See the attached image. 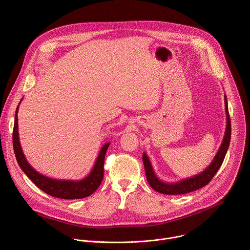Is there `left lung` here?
Returning <instances> with one entry per match:
<instances>
[{"label": "left lung", "instance_id": "8db88e82", "mask_svg": "<svg viewBox=\"0 0 250 250\" xmlns=\"http://www.w3.org/2000/svg\"><path fill=\"white\" fill-rule=\"evenodd\" d=\"M225 105H226V115H227V126H226L225 136L223 138L222 145L215 158L212 159L210 164L201 173L192 177L185 178V179H182L178 182H165L157 177L152 167V164L149 160L148 155L146 152H144V154H142V160H144L147 181L152 189H154L158 193L165 194V195H182V194L196 191L206 186L212 179V177L216 175V173L218 172V170L220 169V167L224 162L225 156L229 149L230 135H231L230 119H229L228 100L226 95H225Z\"/></svg>", "mask_w": 250, "mask_h": 250}]
</instances>
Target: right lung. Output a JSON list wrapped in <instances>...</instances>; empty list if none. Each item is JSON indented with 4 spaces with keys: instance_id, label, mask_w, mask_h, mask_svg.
I'll list each match as a JSON object with an SVG mask.
<instances>
[{
    "instance_id": "obj_1",
    "label": "right lung",
    "mask_w": 250,
    "mask_h": 250,
    "mask_svg": "<svg viewBox=\"0 0 250 250\" xmlns=\"http://www.w3.org/2000/svg\"><path fill=\"white\" fill-rule=\"evenodd\" d=\"M18 112H19V105L17 108L16 116H15L13 146H14L17 161L21 169L23 171V173L41 190H42L44 193L55 198H60L65 200H74V199H83L92 195L102 183L103 177H104V155H105L106 149H108L110 146V142H106V144L103 146L91 172L84 178V179L76 180V181L54 179V178H50L48 176H45L38 172L28 163L27 159L25 158L22 152L21 141H20Z\"/></svg>"
}]
</instances>
